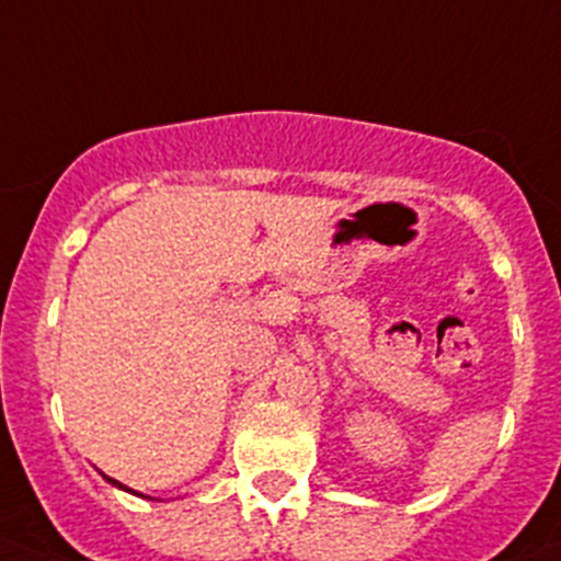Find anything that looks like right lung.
<instances>
[{
	"mask_svg": "<svg viewBox=\"0 0 561 561\" xmlns=\"http://www.w3.org/2000/svg\"><path fill=\"white\" fill-rule=\"evenodd\" d=\"M105 480H107V483H111V485H118V489L129 491V489H127V485H122V483H118V480H113V478H105ZM133 494H135V491H133Z\"/></svg>",
	"mask_w": 561,
	"mask_h": 561,
	"instance_id": "right-lung-1",
	"label": "right lung"
}]
</instances>
